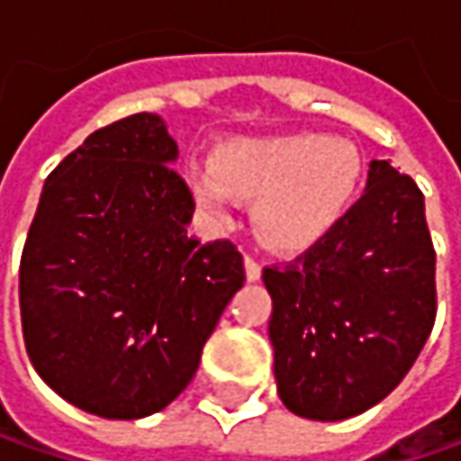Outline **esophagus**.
<instances>
[{"label":"esophagus","mask_w":461,"mask_h":461,"mask_svg":"<svg viewBox=\"0 0 461 461\" xmlns=\"http://www.w3.org/2000/svg\"><path fill=\"white\" fill-rule=\"evenodd\" d=\"M260 276H263V266L255 258H245V278L255 284V281H260Z\"/></svg>","instance_id":"1"}]
</instances>
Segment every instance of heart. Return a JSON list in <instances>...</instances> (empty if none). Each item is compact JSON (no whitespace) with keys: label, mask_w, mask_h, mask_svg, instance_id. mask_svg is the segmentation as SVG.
Instances as JSON below:
<instances>
[{"label":"heart","mask_w":461,"mask_h":461,"mask_svg":"<svg viewBox=\"0 0 461 461\" xmlns=\"http://www.w3.org/2000/svg\"><path fill=\"white\" fill-rule=\"evenodd\" d=\"M364 180L356 144L325 133L240 136L213 151V165H191L185 185L216 224L252 203L258 240L276 252H304L322 242L353 206Z\"/></svg>","instance_id":"b5f03b06"}]
</instances>
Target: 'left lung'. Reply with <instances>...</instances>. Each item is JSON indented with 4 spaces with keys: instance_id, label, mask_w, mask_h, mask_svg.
<instances>
[{
    "instance_id": "8db88e82",
    "label": "left lung",
    "mask_w": 461,
    "mask_h": 461,
    "mask_svg": "<svg viewBox=\"0 0 461 461\" xmlns=\"http://www.w3.org/2000/svg\"><path fill=\"white\" fill-rule=\"evenodd\" d=\"M281 402L310 420L369 411L411 371L436 320L426 201L387 159L361 201L284 268L263 270Z\"/></svg>"
}]
</instances>
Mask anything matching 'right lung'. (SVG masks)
<instances>
[{"mask_svg": "<svg viewBox=\"0 0 461 461\" xmlns=\"http://www.w3.org/2000/svg\"><path fill=\"white\" fill-rule=\"evenodd\" d=\"M157 113L95 131L46 177L20 260L32 366L79 411L133 420L191 384L245 284L242 255L188 237L193 195Z\"/></svg>", "mask_w": 461, "mask_h": 461, "instance_id": "obj_1", "label": "right lung"}]
</instances>
